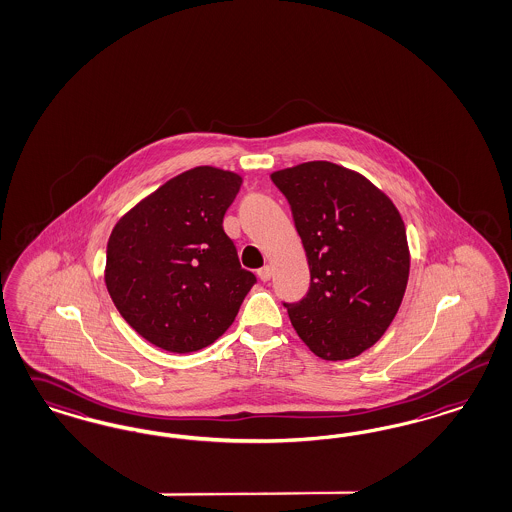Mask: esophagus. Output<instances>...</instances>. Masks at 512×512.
<instances>
[{
	"label": "esophagus",
	"mask_w": 512,
	"mask_h": 512,
	"mask_svg": "<svg viewBox=\"0 0 512 512\" xmlns=\"http://www.w3.org/2000/svg\"><path fill=\"white\" fill-rule=\"evenodd\" d=\"M257 276H259L263 282H268V280L272 278V266L265 265L263 268H259V270H257Z\"/></svg>",
	"instance_id": "esophagus-1"
}]
</instances>
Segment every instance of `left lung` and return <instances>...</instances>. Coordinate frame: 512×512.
<instances>
[{"mask_svg":"<svg viewBox=\"0 0 512 512\" xmlns=\"http://www.w3.org/2000/svg\"><path fill=\"white\" fill-rule=\"evenodd\" d=\"M285 194L310 268V289L285 304L300 340L327 361L357 357L388 331L405 297V221L367 177L329 160L270 174Z\"/></svg>","mask_w":512,"mask_h":512,"instance_id":"obj_1","label":"left lung"}]
</instances>
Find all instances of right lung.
<instances>
[{
    "label": "right lung",
    "instance_id": "1",
    "mask_svg": "<svg viewBox=\"0 0 512 512\" xmlns=\"http://www.w3.org/2000/svg\"><path fill=\"white\" fill-rule=\"evenodd\" d=\"M242 176L196 166L124 213L107 240L104 278L126 323L166 352L202 350L236 318L255 276L240 266L223 217Z\"/></svg>",
    "mask_w": 512,
    "mask_h": 512
}]
</instances>
